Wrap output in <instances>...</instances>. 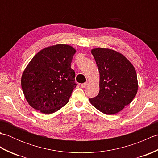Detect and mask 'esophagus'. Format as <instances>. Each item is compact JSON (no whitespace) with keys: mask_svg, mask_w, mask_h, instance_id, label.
<instances>
[{"mask_svg":"<svg viewBox=\"0 0 158 158\" xmlns=\"http://www.w3.org/2000/svg\"><path fill=\"white\" fill-rule=\"evenodd\" d=\"M88 82L83 83H82V84H81V88H86L87 86H88Z\"/></svg>","mask_w":158,"mask_h":158,"instance_id":"1","label":"esophagus"}]
</instances>
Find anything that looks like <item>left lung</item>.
Masks as SVG:
<instances>
[{
    "label": "left lung",
    "instance_id": "obj_1",
    "mask_svg": "<svg viewBox=\"0 0 158 158\" xmlns=\"http://www.w3.org/2000/svg\"><path fill=\"white\" fill-rule=\"evenodd\" d=\"M100 73V91L89 102L106 115L121 111L132 101L138 91L135 67L122 53L108 48L91 50Z\"/></svg>",
    "mask_w": 158,
    "mask_h": 158
}]
</instances>
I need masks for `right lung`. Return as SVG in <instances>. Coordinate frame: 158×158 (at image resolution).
Listing matches in <instances>:
<instances>
[{
	"label": "right lung",
	"instance_id": "obj_1",
	"mask_svg": "<svg viewBox=\"0 0 158 158\" xmlns=\"http://www.w3.org/2000/svg\"><path fill=\"white\" fill-rule=\"evenodd\" d=\"M76 49L57 44L39 51L23 70L21 85L33 109L44 114L58 111L68 103L75 88V73L71 69Z\"/></svg>",
	"mask_w": 158,
	"mask_h": 158
}]
</instances>
